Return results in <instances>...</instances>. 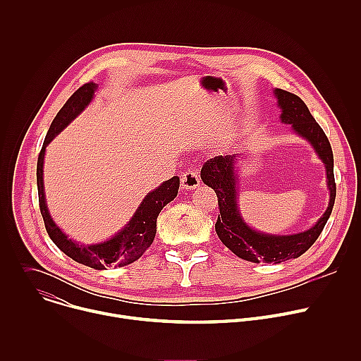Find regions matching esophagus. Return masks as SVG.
Returning a JSON list of instances; mask_svg holds the SVG:
<instances>
[{
  "mask_svg": "<svg viewBox=\"0 0 361 361\" xmlns=\"http://www.w3.org/2000/svg\"><path fill=\"white\" fill-rule=\"evenodd\" d=\"M181 187L187 191H191L200 187V178L194 170H188L181 174Z\"/></svg>",
  "mask_w": 361,
  "mask_h": 361,
  "instance_id": "obj_1",
  "label": "esophagus"
}]
</instances>
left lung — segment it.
<instances>
[{
	"label": "left lung",
	"mask_w": 361,
	"mask_h": 361,
	"mask_svg": "<svg viewBox=\"0 0 361 361\" xmlns=\"http://www.w3.org/2000/svg\"><path fill=\"white\" fill-rule=\"evenodd\" d=\"M277 106L281 110L280 121L290 124L291 130L307 140L323 161L330 192L329 205L317 223L305 231L295 234H267L251 228L243 219L238 209V154L219 156L205 163L201 169V180L212 187L219 198L220 214L216 223V233L221 243L237 257L251 263L279 264L290 259H297L310 248L322 234L334 205V160L333 151L322 127L308 111L304 101L288 91L273 90Z\"/></svg>",
	"instance_id": "1"
}]
</instances>
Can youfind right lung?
Wrapping results in <instances>:
<instances>
[{"label":"right lung","mask_w":361,"mask_h":361,"mask_svg":"<svg viewBox=\"0 0 361 361\" xmlns=\"http://www.w3.org/2000/svg\"><path fill=\"white\" fill-rule=\"evenodd\" d=\"M97 90L98 84L94 82L80 87L51 123L37 161V187L41 216L45 230L53 243L74 262L95 270H107L109 267H124L134 263L152 244L157 233V217L166 205L177 197L180 178L176 176L149 191L140 202L131 220L111 238L97 244H78L68 238V235L51 219L47 207L42 178L44 156L48 144L90 106Z\"/></svg>","instance_id":"right-lung-1"}]
</instances>
